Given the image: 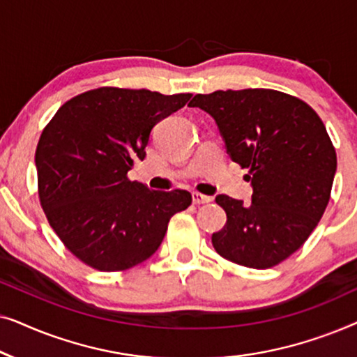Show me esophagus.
Instances as JSON below:
<instances>
[{"label": "esophagus", "mask_w": 357, "mask_h": 357, "mask_svg": "<svg viewBox=\"0 0 357 357\" xmlns=\"http://www.w3.org/2000/svg\"><path fill=\"white\" fill-rule=\"evenodd\" d=\"M192 198H193L195 204H204V203H211L213 202L211 197H208V195H203V193H198V192L192 193Z\"/></svg>", "instance_id": "esophagus-1"}]
</instances>
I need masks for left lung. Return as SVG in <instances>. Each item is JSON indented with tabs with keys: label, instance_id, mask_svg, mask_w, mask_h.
Wrapping results in <instances>:
<instances>
[{
	"label": "left lung",
	"instance_id": "1",
	"mask_svg": "<svg viewBox=\"0 0 357 357\" xmlns=\"http://www.w3.org/2000/svg\"><path fill=\"white\" fill-rule=\"evenodd\" d=\"M216 121L234 162L248 169L252 203L227 195L216 203L226 226L211 241L237 265L266 270L299 250L324 216L336 172V153L324 121L304 100L273 89L197 94Z\"/></svg>",
	"mask_w": 357,
	"mask_h": 357
}]
</instances>
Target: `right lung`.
Segmentation results:
<instances>
[{"label": "right lung", "instance_id": "add662e5", "mask_svg": "<svg viewBox=\"0 0 357 357\" xmlns=\"http://www.w3.org/2000/svg\"><path fill=\"white\" fill-rule=\"evenodd\" d=\"M190 97L99 87L65 102L43 128L38 198L53 231L87 266L123 271L148 260L170 218L192 204L185 190L155 192L128 178L154 125Z\"/></svg>", "mask_w": 357, "mask_h": 357}]
</instances>
